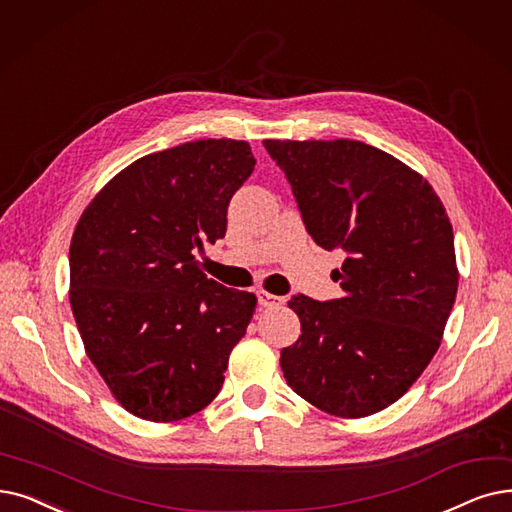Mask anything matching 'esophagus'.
<instances>
[{
    "label": "esophagus",
    "mask_w": 512,
    "mask_h": 512,
    "mask_svg": "<svg viewBox=\"0 0 512 512\" xmlns=\"http://www.w3.org/2000/svg\"><path fill=\"white\" fill-rule=\"evenodd\" d=\"M257 303L261 307H278L284 303V297H276L272 293H265V291H257Z\"/></svg>",
    "instance_id": "esophagus-1"
}]
</instances>
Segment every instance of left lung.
Masks as SVG:
<instances>
[{"instance_id": "8db88e82", "label": "left lung", "mask_w": 512, "mask_h": 512, "mask_svg": "<svg viewBox=\"0 0 512 512\" xmlns=\"http://www.w3.org/2000/svg\"><path fill=\"white\" fill-rule=\"evenodd\" d=\"M305 230L341 249V299L288 301L301 337L284 379L311 406L362 418L402 397L435 355L458 291L454 232L422 175L358 140H263Z\"/></svg>"}]
</instances>
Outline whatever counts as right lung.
I'll use <instances>...</instances> for the list:
<instances>
[{
    "label": "right lung",
    "instance_id": "add662e5",
    "mask_svg": "<svg viewBox=\"0 0 512 512\" xmlns=\"http://www.w3.org/2000/svg\"><path fill=\"white\" fill-rule=\"evenodd\" d=\"M255 169L242 140H196L117 173L71 242V307L87 358L133 416L173 422L224 385L257 299L209 280L196 251L226 236L228 205Z\"/></svg>",
    "mask_w": 512,
    "mask_h": 512
}]
</instances>
